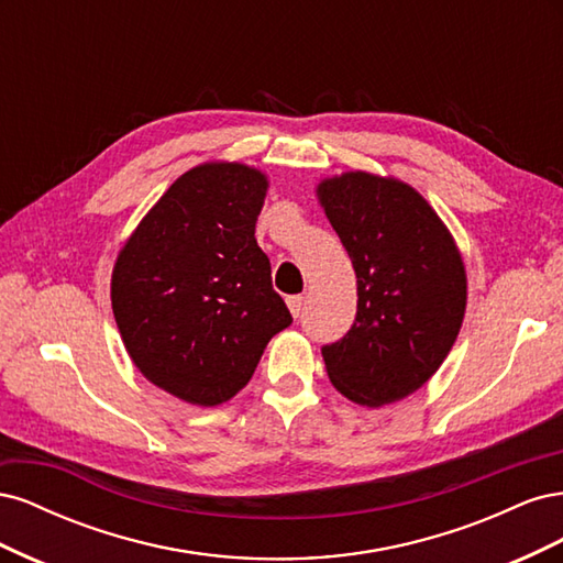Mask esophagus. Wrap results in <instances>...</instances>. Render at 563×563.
<instances>
[{
    "instance_id": "obj_1",
    "label": "esophagus",
    "mask_w": 563,
    "mask_h": 563,
    "mask_svg": "<svg viewBox=\"0 0 563 563\" xmlns=\"http://www.w3.org/2000/svg\"><path fill=\"white\" fill-rule=\"evenodd\" d=\"M286 305H288V310H291V314L298 319L302 314V308H305V298L302 296H288Z\"/></svg>"
}]
</instances>
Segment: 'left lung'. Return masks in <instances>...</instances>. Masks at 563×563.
Returning a JSON list of instances; mask_svg holds the SVG:
<instances>
[{"label":"left lung","instance_id":"8db88e82","mask_svg":"<svg viewBox=\"0 0 563 563\" xmlns=\"http://www.w3.org/2000/svg\"><path fill=\"white\" fill-rule=\"evenodd\" d=\"M317 199L356 272V319L323 345L333 387L378 408L413 395L463 327L467 275L453 234L416 187L368 172L323 178Z\"/></svg>","mask_w":563,"mask_h":563}]
</instances>
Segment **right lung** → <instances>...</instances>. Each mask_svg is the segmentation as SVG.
<instances>
[{
  "label": "right lung",
  "mask_w": 563,
  "mask_h": 563,
  "mask_svg": "<svg viewBox=\"0 0 563 563\" xmlns=\"http://www.w3.org/2000/svg\"><path fill=\"white\" fill-rule=\"evenodd\" d=\"M267 187L255 166L203 162L174 180L117 253L110 298L124 347L180 401L232 399L291 323L255 242Z\"/></svg>",
  "instance_id": "right-lung-1"
}]
</instances>
